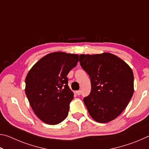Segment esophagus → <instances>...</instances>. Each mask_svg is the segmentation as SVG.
<instances>
[{
    "instance_id": "esophagus-1",
    "label": "esophagus",
    "mask_w": 149,
    "mask_h": 149,
    "mask_svg": "<svg viewBox=\"0 0 149 149\" xmlns=\"http://www.w3.org/2000/svg\"><path fill=\"white\" fill-rule=\"evenodd\" d=\"M81 90H79V91H77L75 93H76V94L77 95H81Z\"/></svg>"
}]
</instances>
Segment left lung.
Listing matches in <instances>:
<instances>
[{"instance_id":"left-lung-1","label":"left lung","mask_w":149,"mask_h":149,"mask_svg":"<svg viewBox=\"0 0 149 149\" xmlns=\"http://www.w3.org/2000/svg\"><path fill=\"white\" fill-rule=\"evenodd\" d=\"M79 62L91 78V91L84 99L89 114L99 123L114 120L133 96L134 77L132 68L119 57L108 52L80 54Z\"/></svg>"}]
</instances>
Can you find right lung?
Listing matches in <instances>:
<instances>
[{
	"label": "right lung",
	"mask_w": 149,
	"mask_h": 149,
	"mask_svg": "<svg viewBox=\"0 0 149 149\" xmlns=\"http://www.w3.org/2000/svg\"><path fill=\"white\" fill-rule=\"evenodd\" d=\"M78 61L77 54L52 52L27 74L25 92L34 113L45 123L58 124L68 114L74 93L68 85L67 75Z\"/></svg>",
	"instance_id": "1"
}]
</instances>
